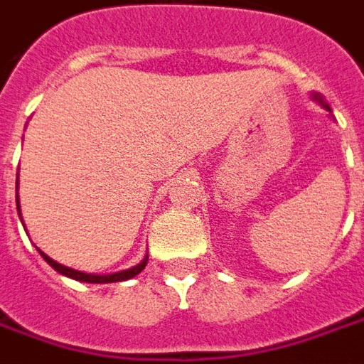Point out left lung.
Segmentation results:
<instances>
[{"mask_svg":"<svg viewBox=\"0 0 364 364\" xmlns=\"http://www.w3.org/2000/svg\"><path fill=\"white\" fill-rule=\"evenodd\" d=\"M325 107H327V105H325ZM327 109H329V107H327Z\"/></svg>","mask_w":364,"mask_h":364,"instance_id":"obj_1","label":"left lung"}]
</instances>
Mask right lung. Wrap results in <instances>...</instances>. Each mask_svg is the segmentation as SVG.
I'll return each instance as SVG.
<instances>
[{"label":"right lung","mask_w":364,"mask_h":364,"mask_svg":"<svg viewBox=\"0 0 364 364\" xmlns=\"http://www.w3.org/2000/svg\"><path fill=\"white\" fill-rule=\"evenodd\" d=\"M17 210H19V204H17ZM41 255H43V259L49 265H51L53 269H57L59 273H63V275H67V277H73V279H77V282H87V283H112V282H127V279H130V277H134V275H139L144 267H146V262H149V257H144L142 259V263H139V265H134L132 269H127V272H119V273H112V275H91V273H81V272H75V269H71V267H65V265H61V263L53 262L49 255H45L43 252H41Z\"/></svg>","instance_id":"right-lung-1"}]
</instances>
